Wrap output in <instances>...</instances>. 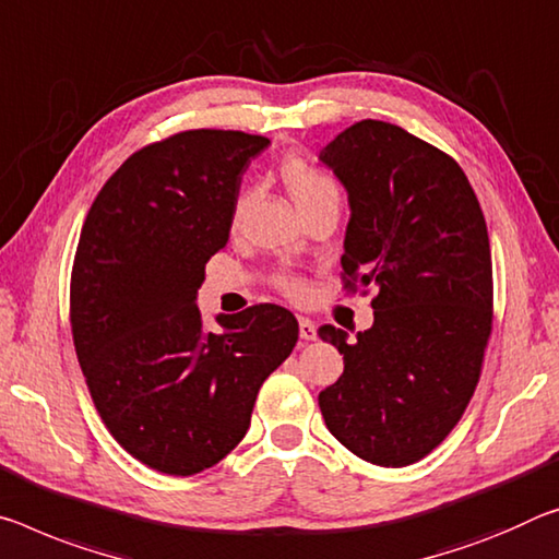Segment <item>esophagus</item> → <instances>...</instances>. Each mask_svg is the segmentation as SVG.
<instances>
[{"label":"esophagus","instance_id":"1","mask_svg":"<svg viewBox=\"0 0 559 559\" xmlns=\"http://www.w3.org/2000/svg\"><path fill=\"white\" fill-rule=\"evenodd\" d=\"M298 333H300V338H304V341L316 338V323L311 321V318L298 316Z\"/></svg>","mask_w":559,"mask_h":559}]
</instances>
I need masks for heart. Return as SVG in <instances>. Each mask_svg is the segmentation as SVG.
Listing matches in <instances>:
<instances>
[{"mask_svg":"<svg viewBox=\"0 0 559 559\" xmlns=\"http://www.w3.org/2000/svg\"><path fill=\"white\" fill-rule=\"evenodd\" d=\"M281 176H283V183H286V189L290 191V197L298 203V206H304V203H311L316 199H323V197H338V189H335V183L328 179L325 174L318 171L308 162H304L300 156H290L283 162L281 168ZM241 206L243 201L238 203V214H241ZM278 286L283 294L298 298L304 294V281L294 278V276H283L278 278Z\"/></svg>","mask_w":559,"mask_h":559,"instance_id":"obj_1","label":"heart"}]
</instances>
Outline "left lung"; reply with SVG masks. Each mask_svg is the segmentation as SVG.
<instances>
[{
	"mask_svg": "<svg viewBox=\"0 0 559 559\" xmlns=\"http://www.w3.org/2000/svg\"><path fill=\"white\" fill-rule=\"evenodd\" d=\"M318 162L348 193L345 276L378 290L373 325L356 343L318 328L345 362L318 405L353 455L413 465L463 418L480 378L492 328L483 209L453 158L395 123H353Z\"/></svg>",
	"mask_w": 559,
	"mask_h": 559,
	"instance_id": "left-lung-1",
	"label": "left lung"
}]
</instances>
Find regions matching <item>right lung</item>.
<instances>
[{"label":"right lung","instance_id":"obj_1","mask_svg":"<svg viewBox=\"0 0 559 559\" xmlns=\"http://www.w3.org/2000/svg\"><path fill=\"white\" fill-rule=\"evenodd\" d=\"M269 144L197 129L141 148L104 183L79 236V366L111 436L158 473L197 475L231 453L263 380L298 341V321L281 306L218 313L216 333L197 306L246 168Z\"/></svg>","mask_w":559,"mask_h":559}]
</instances>
